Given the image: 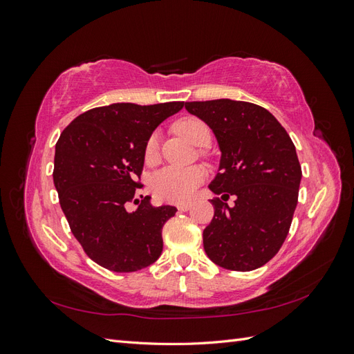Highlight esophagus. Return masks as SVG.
Instances as JSON below:
<instances>
[{
	"mask_svg": "<svg viewBox=\"0 0 354 354\" xmlns=\"http://www.w3.org/2000/svg\"><path fill=\"white\" fill-rule=\"evenodd\" d=\"M190 207H192V202H183V203H178V205H177V208L180 211H187Z\"/></svg>",
	"mask_w": 354,
	"mask_h": 354,
	"instance_id": "obj_1",
	"label": "esophagus"
}]
</instances>
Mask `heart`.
Here are the masks:
<instances>
[{
    "mask_svg": "<svg viewBox=\"0 0 354 354\" xmlns=\"http://www.w3.org/2000/svg\"><path fill=\"white\" fill-rule=\"evenodd\" d=\"M176 130L187 137L196 146H207L211 140L208 125L189 116L176 124ZM159 151V136L152 133L145 145V158L147 162H153ZM205 178V171L201 167H165L159 169L152 178V192L156 198L167 202H185L194 196L195 190Z\"/></svg>",
    "mask_w": 354,
    "mask_h": 354,
    "instance_id": "1",
    "label": "heart"
}]
</instances>
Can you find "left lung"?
Returning a JSON list of instances; mask_svg holds the SVG:
<instances>
[{
    "label": "left lung",
    "instance_id": "1",
    "mask_svg": "<svg viewBox=\"0 0 354 354\" xmlns=\"http://www.w3.org/2000/svg\"><path fill=\"white\" fill-rule=\"evenodd\" d=\"M205 122L221 151L208 186L214 217L203 230V250L227 270L250 272L270 261L285 242L298 202L301 165L279 121L259 104L218 99L186 102ZM235 196V205L225 201Z\"/></svg>",
    "mask_w": 354,
    "mask_h": 354
}]
</instances>
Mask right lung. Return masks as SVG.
I'll list each match as a JSON object with an SVG mask.
<instances>
[{"label":"right lung","instance_id":"1","mask_svg":"<svg viewBox=\"0 0 354 354\" xmlns=\"http://www.w3.org/2000/svg\"><path fill=\"white\" fill-rule=\"evenodd\" d=\"M183 106H102L75 118L59 137L53 180L60 207L85 254L104 269L142 270L162 252V227L177 208L137 198L138 178L147 137Z\"/></svg>","mask_w":354,"mask_h":354}]
</instances>
